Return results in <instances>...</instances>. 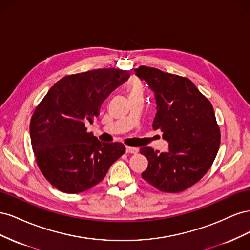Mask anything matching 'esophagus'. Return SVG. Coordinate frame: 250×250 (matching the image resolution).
<instances>
[{"instance_id": "34e87169", "label": "esophagus", "mask_w": 250, "mask_h": 250, "mask_svg": "<svg viewBox=\"0 0 250 250\" xmlns=\"http://www.w3.org/2000/svg\"><path fill=\"white\" fill-rule=\"evenodd\" d=\"M126 153H132L135 154L138 152V148H134V147H129V146H126Z\"/></svg>"}]
</instances>
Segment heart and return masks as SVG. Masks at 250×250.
I'll list each match as a JSON object with an SVG mask.
<instances>
[{
	"label": "heart",
	"mask_w": 250,
	"mask_h": 250,
	"mask_svg": "<svg viewBox=\"0 0 250 250\" xmlns=\"http://www.w3.org/2000/svg\"><path fill=\"white\" fill-rule=\"evenodd\" d=\"M127 92H128V96L129 97L143 96L144 88H143V84L141 83V81H139L138 79L132 80L127 86Z\"/></svg>",
	"instance_id": "obj_1"
}]
</instances>
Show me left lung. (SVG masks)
I'll list each match as a JSON object with an SVG mask.
<instances>
[{
	"mask_svg": "<svg viewBox=\"0 0 250 250\" xmlns=\"http://www.w3.org/2000/svg\"><path fill=\"white\" fill-rule=\"evenodd\" d=\"M134 72L154 92L157 111L152 127L169 143L168 152L140 149L148 160L142 177L162 192H183L206 175L220 146L213 105L186 77L145 65Z\"/></svg>",
	"mask_w": 250,
	"mask_h": 250,
	"instance_id": "left-lung-1",
	"label": "left lung"
}]
</instances>
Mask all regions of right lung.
Masks as SVG:
<instances>
[{"mask_svg": "<svg viewBox=\"0 0 250 250\" xmlns=\"http://www.w3.org/2000/svg\"><path fill=\"white\" fill-rule=\"evenodd\" d=\"M129 78L119 69L67 75L35 108L30 138L42 175L59 191L77 194L93 188L125 152L122 143H102L87 132L86 121L99 116L108 95Z\"/></svg>", "mask_w": 250, "mask_h": 250, "instance_id": "right-lung-1", "label": "right lung"}]
</instances>
